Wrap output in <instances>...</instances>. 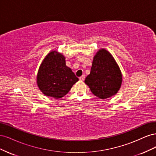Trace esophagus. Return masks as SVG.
<instances>
[{
  "mask_svg": "<svg viewBox=\"0 0 156 156\" xmlns=\"http://www.w3.org/2000/svg\"><path fill=\"white\" fill-rule=\"evenodd\" d=\"M84 78H85V75H83L81 77H79V80H80V81H84Z\"/></svg>",
  "mask_w": 156,
  "mask_h": 156,
  "instance_id": "1",
  "label": "esophagus"
}]
</instances>
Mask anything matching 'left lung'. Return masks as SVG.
Returning <instances> with one entry per match:
<instances>
[{
	"mask_svg": "<svg viewBox=\"0 0 156 156\" xmlns=\"http://www.w3.org/2000/svg\"><path fill=\"white\" fill-rule=\"evenodd\" d=\"M84 83L91 92L102 100L115 96L122 83L120 69L112 55L105 49H100L94 55L90 73Z\"/></svg>",
	"mask_w": 156,
	"mask_h": 156,
	"instance_id": "8db88e82",
	"label": "left lung"
}]
</instances>
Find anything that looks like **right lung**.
<instances>
[{"label":"right lung","instance_id":"right-lung-1","mask_svg":"<svg viewBox=\"0 0 156 156\" xmlns=\"http://www.w3.org/2000/svg\"><path fill=\"white\" fill-rule=\"evenodd\" d=\"M36 81L44 95L59 99L66 95L79 79L66 66L65 56L55 50L49 52L42 61Z\"/></svg>","mask_w":156,"mask_h":156}]
</instances>
